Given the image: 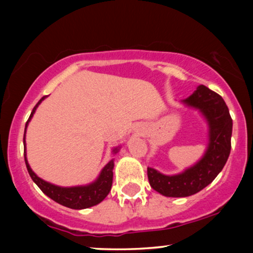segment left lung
I'll return each mask as SVG.
<instances>
[{
  "label": "left lung",
  "mask_w": 253,
  "mask_h": 253,
  "mask_svg": "<svg viewBox=\"0 0 253 253\" xmlns=\"http://www.w3.org/2000/svg\"><path fill=\"white\" fill-rule=\"evenodd\" d=\"M189 108L202 114L209 126V145L198 162L184 171L165 175L147 167L150 185L166 197H189L213 182L226 165L231 148L233 120L224 100L204 85H199L189 98L182 100Z\"/></svg>",
  "instance_id": "obj_1"
}]
</instances>
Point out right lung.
<instances>
[{
	"mask_svg": "<svg viewBox=\"0 0 253 253\" xmlns=\"http://www.w3.org/2000/svg\"><path fill=\"white\" fill-rule=\"evenodd\" d=\"M47 98V95L42 96L40 99V101L37 103L34 107L32 113L27 120L25 124V131H24V158H25V164L27 171L31 176V178L33 179V182L39 186L41 191L44 195L49 197L50 199H53L54 202H56L61 205L72 210H84L88 209V207L95 206L102 202L103 199L108 196V193L112 189L113 184V169H114V159H112L105 167L102 168V170L100 171L98 178L94 182L89 183L86 185H77V186H69V188H64V186H58L55 184H51L49 182L43 181L42 178H40L32 169H31L29 161L26 158V141H25V134L26 129L29 126L31 119L33 117V114L36 113L38 106L42 102V100ZM121 146L115 147L113 150V153L116 154L120 151Z\"/></svg>",
	"mask_w": 253,
	"mask_h": 253,
	"instance_id": "right-lung-1",
	"label": "right lung"
}]
</instances>
